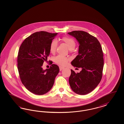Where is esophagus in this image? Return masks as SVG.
<instances>
[{
	"label": "esophagus",
	"instance_id": "1",
	"mask_svg": "<svg viewBox=\"0 0 124 124\" xmlns=\"http://www.w3.org/2000/svg\"><path fill=\"white\" fill-rule=\"evenodd\" d=\"M59 70H60V71H61V70H62L64 68V67H62V66H59Z\"/></svg>",
	"mask_w": 124,
	"mask_h": 124
}]
</instances>
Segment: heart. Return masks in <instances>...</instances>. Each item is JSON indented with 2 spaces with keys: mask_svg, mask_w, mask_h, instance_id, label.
<instances>
[{
  "mask_svg": "<svg viewBox=\"0 0 124 124\" xmlns=\"http://www.w3.org/2000/svg\"><path fill=\"white\" fill-rule=\"evenodd\" d=\"M61 41L65 43L66 45V46L68 48V49L70 50H72L74 49L76 46V42L74 39L68 37H63L61 39ZM58 47V43L57 42L56 40H53L51 42L50 46L49 49L50 51L52 53H54L57 50ZM70 60V59L67 57H65L62 55H58L56 56L54 59L55 62L60 65H66L68 61Z\"/></svg>",
  "mask_w": 124,
  "mask_h": 124,
  "instance_id": "obj_1",
  "label": "heart"
}]
</instances>
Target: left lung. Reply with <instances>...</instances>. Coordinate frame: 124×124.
<instances>
[{
    "instance_id": "8db88e82",
    "label": "left lung",
    "mask_w": 124,
    "mask_h": 124,
    "mask_svg": "<svg viewBox=\"0 0 124 124\" xmlns=\"http://www.w3.org/2000/svg\"><path fill=\"white\" fill-rule=\"evenodd\" d=\"M79 44L78 55L71 62L73 66L81 68L79 73L71 70L69 82L72 91L79 95L93 91L100 83L104 66L103 53L97 39L82 31L68 33Z\"/></svg>"
}]
</instances>
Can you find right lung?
<instances>
[{
  "mask_svg": "<svg viewBox=\"0 0 124 124\" xmlns=\"http://www.w3.org/2000/svg\"><path fill=\"white\" fill-rule=\"evenodd\" d=\"M58 33L36 32L26 38L19 47L18 53V69L20 80L25 87L36 95H43L53 86L59 68L52 64L49 69L42 66L50 54L49 46Z\"/></svg>",
  "mask_w": 124,
  "mask_h": 124,
  "instance_id": "add662e5",
  "label": "right lung"
}]
</instances>
